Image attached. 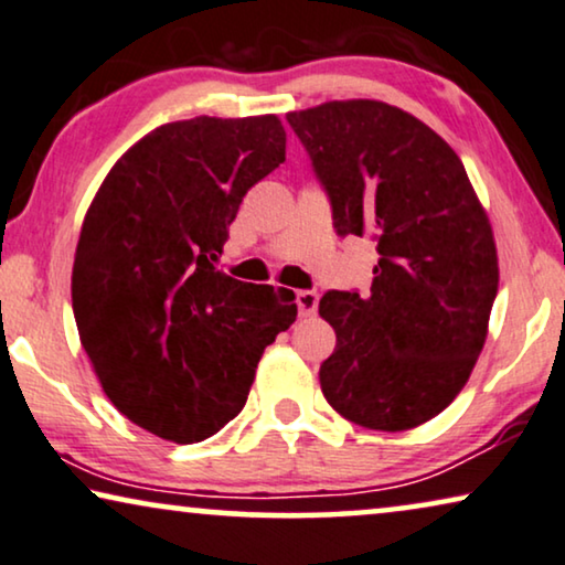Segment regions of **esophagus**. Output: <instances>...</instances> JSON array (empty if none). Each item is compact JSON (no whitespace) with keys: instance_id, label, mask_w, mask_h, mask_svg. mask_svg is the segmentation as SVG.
<instances>
[{"instance_id":"esophagus-1","label":"esophagus","mask_w":565,"mask_h":565,"mask_svg":"<svg viewBox=\"0 0 565 565\" xmlns=\"http://www.w3.org/2000/svg\"><path fill=\"white\" fill-rule=\"evenodd\" d=\"M317 301H320V294L312 289L297 291V307L301 317H312L317 312Z\"/></svg>"}]
</instances>
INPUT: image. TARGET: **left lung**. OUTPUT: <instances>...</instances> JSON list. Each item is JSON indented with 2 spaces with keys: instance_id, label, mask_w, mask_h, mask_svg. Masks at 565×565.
I'll return each mask as SVG.
<instances>
[{
  "instance_id": "1",
  "label": "left lung",
  "mask_w": 565,
  "mask_h": 565,
  "mask_svg": "<svg viewBox=\"0 0 565 565\" xmlns=\"http://www.w3.org/2000/svg\"><path fill=\"white\" fill-rule=\"evenodd\" d=\"M312 158L338 235H371L369 297L328 291L335 353L320 365L330 407L399 433L448 407L471 376L499 286L497 243L468 173L415 115L376 99L286 115Z\"/></svg>"
}]
</instances>
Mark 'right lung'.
<instances>
[{"label": "right lung", "mask_w": 565, "mask_h": 565, "mask_svg": "<svg viewBox=\"0 0 565 565\" xmlns=\"http://www.w3.org/2000/svg\"><path fill=\"white\" fill-rule=\"evenodd\" d=\"M286 158L276 115L194 117L122 153L86 210L71 299L102 388L142 430L200 443L241 415L294 291L214 268L253 184Z\"/></svg>", "instance_id": "obj_1"}]
</instances>
